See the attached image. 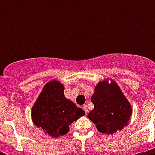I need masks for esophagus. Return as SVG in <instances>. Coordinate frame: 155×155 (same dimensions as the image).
Here are the masks:
<instances>
[{
  "label": "esophagus",
  "mask_w": 155,
  "mask_h": 155,
  "mask_svg": "<svg viewBox=\"0 0 155 155\" xmlns=\"http://www.w3.org/2000/svg\"><path fill=\"white\" fill-rule=\"evenodd\" d=\"M83 109L84 110V112H85V113H86V114L88 113V109H87V105H86V104L83 105Z\"/></svg>",
  "instance_id": "34e87169"
}]
</instances>
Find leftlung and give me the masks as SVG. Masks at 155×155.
<instances>
[{
	"label": "left lung",
	"instance_id": "obj_1",
	"mask_svg": "<svg viewBox=\"0 0 155 155\" xmlns=\"http://www.w3.org/2000/svg\"><path fill=\"white\" fill-rule=\"evenodd\" d=\"M91 101L94 108L87 117L97 125L99 132L112 134L128 124L132 108L115 81L108 84L105 80L98 83Z\"/></svg>",
	"mask_w": 155,
	"mask_h": 155
}]
</instances>
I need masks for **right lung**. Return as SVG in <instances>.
<instances>
[{
	"label": "right lung",
	"mask_w": 155,
	"mask_h": 155,
	"mask_svg": "<svg viewBox=\"0 0 155 155\" xmlns=\"http://www.w3.org/2000/svg\"><path fill=\"white\" fill-rule=\"evenodd\" d=\"M85 114L64 96V86L57 80L50 81L42 88L31 110L35 125L53 137L67 134L69 125Z\"/></svg>",
	"instance_id": "obj_1"
}]
</instances>
